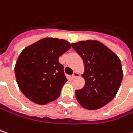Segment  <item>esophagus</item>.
I'll return each instance as SVG.
<instances>
[{"instance_id":"34e87169","label":"esophagus","mask_w":133,"mask_h":133,"mask_svg":"<svg viewBox=\"0 0 133 133\" xmlns=\"http://www.w3.org/2000/svg\"><path fill=\"white\" fill-rule=\"evenodd\" d=\"M79 76H80V74H79V73H78V72H77V71H74V73H73V74H72V77H73V78L78 77Z\"/></svg>"}]
</instances>
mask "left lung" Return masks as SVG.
Returning a JSON list of instances; mask_svg holds the SVG:
<instances>
[{"label": "left lung", "instance_id": "obj_1", "mask_svg": "<svg viewBox=\"0 0 133 133\" xmlns=\"http://www.w3.org/2000/svg\"><path fill=\"white\" fill-rule=\"evenodd\" d=\"M71 46L82 58L85 85L75 91L78 103L87 110H96L109 103L117 93L123 80L119 57L96 40L81 41Z\"/></svg>", "mask_w": 133, "mask_h": 133}]
</instances>
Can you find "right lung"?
<instances>
[{"label":"right lung","mask_w":133,"mask_h":133,"mask_svg":"<svg viewBox=\"0 0 133 133\" xmlns=\"http://www.w3.org/2000/svg\"><path fill=\"white\" fill-rule=\"evenodd\" d=\"M71 47L66 40L45 37L22 51L15 75L20 90L30 101L46 105L59 98L68 81L59 57Z\"/></svg>","instance_id":"add662e5"}]
</instances>
